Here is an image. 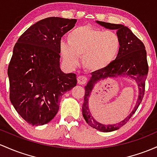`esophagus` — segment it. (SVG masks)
I'll return each mask as SVG.
<instances>
[{
    "label": "esophagus",
    "mask_w": 157,
    "mask_h": 157,
    "mask_svg": "<svg viewBox=\"0 0 157 157\" xmlns=\"http://www.w3.org/2000/svg\"><path fill=\"white\" fill-rule=\"evenodd\" d=\"M88 81V79L86 77L83 75H80L77 77V82L80 85H83V84H86Z\"/></svg>",
    "instance_id": "1"
}]
</instances>
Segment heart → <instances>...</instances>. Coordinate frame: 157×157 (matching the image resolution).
Segmentation results:
<instances>
[{
  "label": "heart",
  "instance_id": "obj_1",
  "mask_svg": "<svg viewBox=\"0 0 157 157\" xmlns=\"http://www.w3.org/2000/svg\"><path fill=\"white\" fill-rule=\"evenodd\" d=\"M67 41L59 45L60 55L65 63L75 67L80 57H82V66L89 71H98L109 66L121 49L117 33L87 25L72 30L68 34Z\"/></svg>",
  "mask_w": 157,
  "mask_h": 157
}]
</instances>
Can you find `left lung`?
Instances as JSON below:
<instances>
[{
	"instance_id": "1",
	"label": "left lung",
	"mask_w": 157,
	"mask_h": 157,
	"mask_svg": "<svg viewBox=\"0 0 157 157\" xmlns=\"http://www.w3.org/2000/svg\"><path fill=\"white\" fill-rule=\"evenodd\" d=\"M97 23L105 28L117 30V35L119 36L121 41V49L116 59L109 66L101 71L92 73V77L85 87L82 112L84 119L89 126L101 132H112L124 125L136 113L142 102L144 94L145 80L148 73L147 53L143 42L138 39L127 27L99 21H97ZM122 75H129L135 79L139 86L140 94L136 106L129 116L119 123L109 125H102L94 120L89 111V94L94 84L99 80H102L107 77H115Z\"/></svg>"
}]
</instances>
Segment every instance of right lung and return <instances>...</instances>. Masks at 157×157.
<instances>
[{
  "mask_svg": "<svg viewBox=\"0 0 157 157\" xmlns=\"http://www.w3.org/2000/svg\"><path fill=\"white\" fill-rule=\"evenodd\" d=\"M77 20L49 17L29 27L15 43L8 66L10 99L33 126L47 124L59 108L60 98L77 85L76 75L59 67L61 39Z\"/></svg>",
  "mask_w": 157,
  "mask_h": 157,
  "instance_id": "obj_1",
  "label": "right lung"
}]
</instances>
